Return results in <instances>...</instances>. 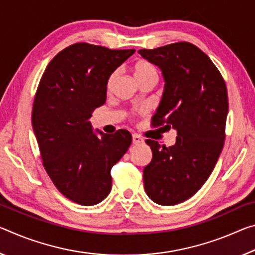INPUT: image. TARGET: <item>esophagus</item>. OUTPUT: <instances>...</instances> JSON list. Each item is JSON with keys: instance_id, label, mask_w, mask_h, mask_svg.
<instances>
[{"instance_id": "1", "label": "esophagus", "mask_w": 255, "mask_h": 255, "mask_svg": "<svg viewBox=\"0 0 255 255\" xmlns=\"http://www.w3.org/2000/svg\"><path fill=\"white\" fill-rule=\"evenodd\" d=\"M144 143V139L142 138V137L134 134L132 135V144L135 145H138V144H143Z\"/></svg>"}]
</instances>
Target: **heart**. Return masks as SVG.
I'll use <instances>...</instances> for the list:
<instances>
[{
  "instance_id": "1",
  "label": "heart",
  "mask_w": 255,
  "mask_h": 255,
  "mask_svg": "<svg viewBox=\"0 0 255 255\" xmlns=\"http://www.w3.org/2000/svg\"><path fill=\"white\" fill-rule=\"evenodd\" d=\"M151 74H157L156 69L153 64H151L147 61H138L135 63L134 76L136 79L142 78V77H145V76L151 75ZM115 78H116V72H112V74L108 77L107 83H106L107 90H110V88L112 87V84H113V82H115Z\"/></svg>"
}]
</instances>
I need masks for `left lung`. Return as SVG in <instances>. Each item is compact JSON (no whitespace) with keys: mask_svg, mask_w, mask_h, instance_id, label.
Listing matches in <instances>:
<instances>
[{"mask_svg":"<svg viewBox=\"0 0 255 255\" xmlns=\"http://www.w3.org/2000/svg\"><path fill=\"white\" fill-rule=\"evenodd\" d=\"M138 53L156 64L165 80L152 126L177 130L172 146L145 140L153 153L143 171L145 192L157 204L175 205L199 191L217 163L226 137L227 87L215 63L192 43Z\"/></svg>","mask_w":255,"mask_h":255,"instance_id":"8db88e82","label":"left lung"}]
</instances>
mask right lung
<instances>
[{
  "instance_id": "obj_1",
  "label": "right lung",
  "mask_w": 255,
  "mask_h": 255,
  "mask_svg": "<svg viewBox=\"0 0 255 255\" xmlns=\"http://www.w3.org/2000/svg\"><path fill=\"white\" fill-rule=\"evenodd\" d=\"M135 50L76 43L59 52L39 80L31 124L40 157L58 191L75 203L94 205L111 191V169L131 135L93 132L88 119L107 99L106 83Z\"/></svg>"
}]
</instances>
